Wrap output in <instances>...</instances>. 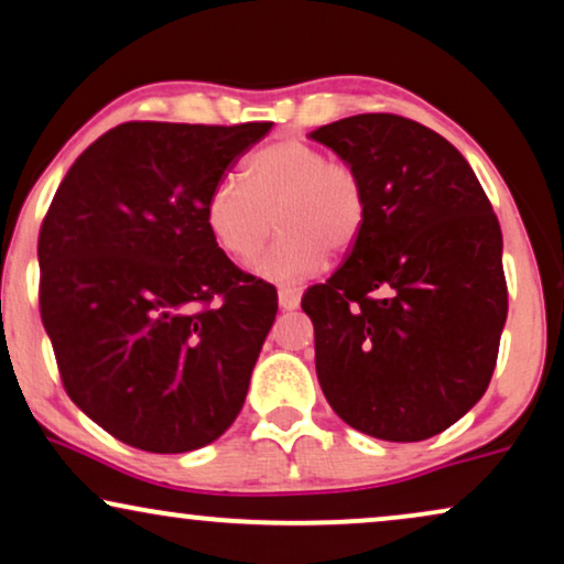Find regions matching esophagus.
Instances as JSON below:
<instances>
[{"label": "esophagus", "mask_w": 564, "mask_h": 564, "mask_svg": "<svg viewBox=\"0 0 564 564\" xmlns=\"http://www.w3.org/2000/svg\"><path fill=\"white\" fill-rule=\"evenodd\" d=\"M280 307L282 311H297L300 307V290L297 288H280Z\"/></svg>", "instance_id": "34e87169"}]
</instances>
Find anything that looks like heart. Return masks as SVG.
<instances>
[{"label": "heart", "mask_w": 564, "mask_h": 564, "mask_svg": "<svg viewBox=\"0 0 564 564\" xmlns=\"http://www.w3.org/2000/svg\"><path fill=\"white\" fill-rule=\"evenodd\" d=\"M369 218V195L359 169L303 138H282L253 151L241 176H220L207 192L205 220L228 257L249 261L272 236L280 238L257 261L274 282H295L326 269L330 251L346 257Z\"/></svg>", "instance_id": "b5f03b06"}]
</instances>
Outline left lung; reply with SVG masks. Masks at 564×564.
Listing matches in <instances>:
<instances>
[{"label":"left lung","mask_w":564,"mask_h":564,"mask_svg":"<svg viewBox=\"0 0 564 564\" xmlns=\"http://www.w3.org/2000/svg\"><path fill=\"white\" fill-rule=\"evenodd\" d=\"M311 138L357 166L369 195L359 243L303 295L321 390L361 434L423 442L496 369L508 315L498 218L467 159L421 122L369 112Z\"/></svg>","instance_id":"8db88e82"}]
</instances>
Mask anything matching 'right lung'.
<instances>
[{
	"mask_svg": "<svg viewBox=\"0 0 564 564\" xmlns=\"http://www.w3.org/2000/svg\"><path fill=\"white\" fill-rule=\"evenodd\" d=\"M272 122H122L53 197L41 318L68 398L153 454L210 444L241 413L276 290L226 257L207 192Z\"/></svg>",
	"mask_w": 564,
	"mask_h": 564,
	"instance_id": "add662e5",
	"label": "right lung"
}]
</instances>
